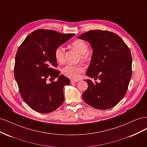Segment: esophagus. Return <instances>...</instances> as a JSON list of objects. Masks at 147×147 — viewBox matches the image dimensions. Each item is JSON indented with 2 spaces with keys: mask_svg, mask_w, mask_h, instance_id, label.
Instances as JSON below:
<instances>
[{
  "mask_svg": "<svg viewBox=\"0 0 147 147\" xmlns=\"http://www.w3.org/2000/svg\"><path fill=\"white\" fill-rule=\"evenodd\" d=\"M79 81V80H72L70 81L71 83H76V82H78Z\"/></svg>",
  "mask_w": 147,
  "mask_h": 147,
  "instance_id": "esophagus-1",
  "label": "esophagus"
}]
</instances>
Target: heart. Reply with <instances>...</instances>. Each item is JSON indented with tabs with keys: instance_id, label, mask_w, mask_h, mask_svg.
Segmentation results:
<instances>
[{
	"instance_id": "b5f03b06",
	"label": "heart",
	"mask_w": 147,
	"mask_h": 147,
	"mask_svg": "<svg viewBox=\"0 0 147 147\" xmlns=\"http://www.w3.org/2000/svg\"><path fill=\"white\" fill-rule=\"evenodd\" d=\"M71 45L80 53V60L84 63L90 60V55L87 52L88 51V45L83 40L78 39L73 42ZM55 56L57 63L63 64L65 61V48L63 46L57 47L55 49ZM84 70V69L82 64H67L61 69V72L65 77L74 80H77Z\"/></svg>"
}]
</instances>
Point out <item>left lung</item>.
Listing matches in <instances>:
<instances>
[{
    "instance_id": "obj_1",
    "label": "left lung",
    "mask_w": 147,
    "mask_h": 147,
    "mask_svg": "<svg viewBox=\"0 0 147 147\" xmlns=\"http://www.w3.org/2000/svg\"><path fill=\"white\" fill-rule=\"evenodd\" d=\"M90 42L91 61L86 74L99 78V83L86 80L84 101L97 109L106 110L117 105L128 89L132 75V57L123 39L108 30H93L78 37Z\"/></svg>"
}]
</instances>
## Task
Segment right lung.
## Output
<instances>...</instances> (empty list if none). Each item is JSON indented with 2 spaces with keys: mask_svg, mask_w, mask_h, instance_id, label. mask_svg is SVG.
Instances as JSON below:
<instances>
[{
  "mask_svg": "<svg viewBox=\"0 0 147 147\" xmlns=\"http://www.w3.org/2000/svg\"><path fill=\"white\" fill-rule=\"evenodd\" d=\"M74 35L39 29L30 33L18 50L15 78L22 98L35 112L50 113L63 103V88L70 82L55 69V51ZM56 77V82L47 83L48 79Z\"/></svg>",
  "mask_w": 147,
  "mask_h": 147,
  "instance_id": "obj_1",
  "label": "right lung"
}]
</instances>
